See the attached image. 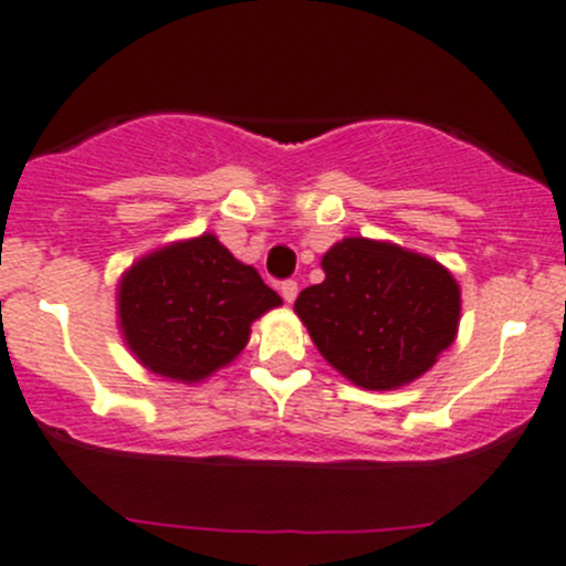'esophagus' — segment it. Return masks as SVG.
<instances>
[{"instance_id": "esophagus-1", "label": "esophagus", "mask_w": 566, "mask_h": 566, "mask_svg": "<svg viewBox=\"0 0 566 566\" xmlns=\"http://www.w3.org/2000/svg\"><path fill=\"white\" fill-rule=\"evenodd\" d=\"M282 298L287 303H293L295 298H298V282H293V279L282 282Z\"/></svg>"}]
</instances>
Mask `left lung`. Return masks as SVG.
Segmentation results:
<instances>
[{
	"instance_id": "left-lung-1",
	"label": "left lung",
	"mask_w": 566,
	"mask_h": 566,
	"mask_svg": "<svg viewBox=\"0 0 566 566\" xmlns=\"http://www.w3.org/2000/svg\"><path fill=\"white\" fill-rule=\"evenodd\" d=\"M325 282L295 301L319 355L366 390L423 377L455 342L461 287L426 254L388 241L344 238L323 254Z\"/></svg>"
}]
</instances>
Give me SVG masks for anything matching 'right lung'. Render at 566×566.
I'll return each instance as SVG.
<instances>
[{
  "instance_id": "add662e5",
  "label": "right lung",
  "mask_w": 566,
  "mask_h": 566,
  "mask_svg": "<svg viewBox=\"0 0 566 566\" xmlns=\"http://www.w3.org/2000/svg\"><path fill=\"white\" fill-rule=\"evenodd\" d=\"M116 301L129 353L151 374L187 385L228 366L254 319L282 303L211 233L140 258L124 271Z\"/></svg>"
}]
</instances>
